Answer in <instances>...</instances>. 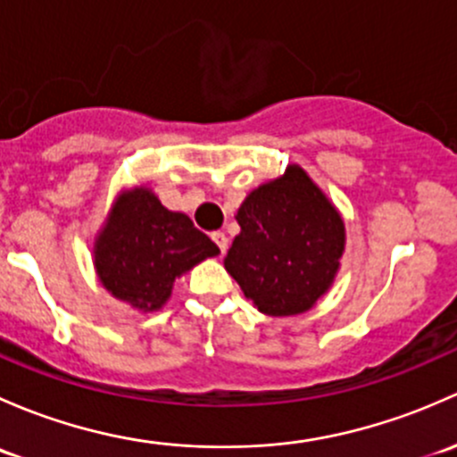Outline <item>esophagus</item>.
<instances>
[{
  "mask_svg": "<svg viewBox=\"0 0 457 457\" xmlns=\"http://www.w3.org/2000/svg\"><path fill=\"white\" fill-rule=\"evenodd\" d=\"M211 239H213L215 244H218V248H220V253H227V248H228V237H227V233H222V230H215L213 235H211Z\"/></svg>",
  "mask_w": 457,
  "mask_h": 457,
  "instance_id": "34e87169",
  "label": "esophagus"
}]
</instances>
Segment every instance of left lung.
Listing matches in <instances>:
<instances>
[{
    "label": "left lung",
    "mask_w": 457,
    "mask_h": 457,
    "mask_svg": "<svg viewBox=\"0 0 457 457\" xmlns=\"http://www.w3.org/2000/svg\"><path fill=\"white\" fill-rule=\"evenodd\" d=\"M235 220L242 230L224 268L260 312L301 314L328 293L345 251V224L299 164L251 191Z\"/></svg>",
    "instance_id": "8db88e82"
}]
</instances>
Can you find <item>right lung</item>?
<instances>
[{
    "instance_id": "1",
    "label": "right lung",
    "mask_w": 457,
    "mask_h": 457,
    "mask_svg": "<svg viewBox=\"0 0 457 457\" xmlns=\"http://www.w3.org/2000/svg\"><path fill=\"white\" fill-rule=\"evenodd\" d=\"M218 253L189 215L164 209L152 189L136 187L116 197L94 242V266L116 299L154 312L171 297L176 277Z\"/></svg>"
}]
</instances>
